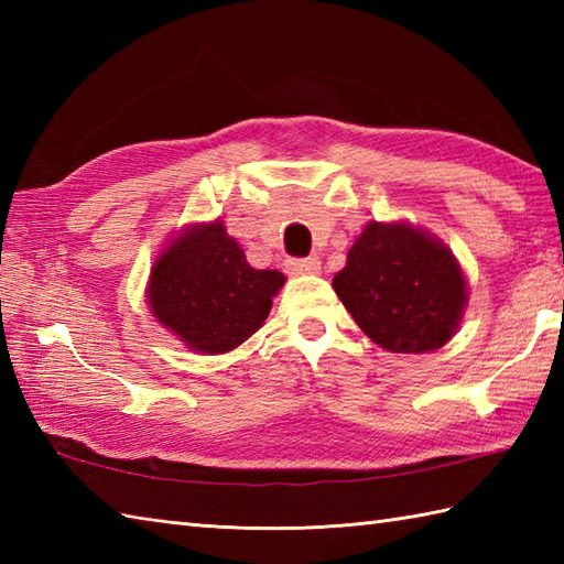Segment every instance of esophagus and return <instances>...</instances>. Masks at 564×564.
<instances>
[{"mask_svg":"<svg viewBox=\"0 0 564 564\" xmlns=\"http://www.w3.org/2000/svg\"><path fill=\"white\" fill-rule=\"evenodd\" d=\"M285 269L291 273H301V275H315L322 269V261L317 257H307V259H289L285 261Z\"/></svg>","mask_w":564,"mask_h":564,"instance_id":"1","label":"esophagus"}]
</instances>
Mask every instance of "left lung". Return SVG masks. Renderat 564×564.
I'll return each instance as SVG.
<instances>
[{"mask_svg":"<svg viewBox=\"0 0 564 564\" xmlns=\"http://www.w3.org/2000/svg\"><path fill=\"white\" fill-rule=\"evenodd\" d=\"M332 285L366 337L392 354L441 349L467 303L453 251L410 223H368Z\"/></svg>","mask_w":564,"mask_h":564,"instance_id":"left-lung-1","label":"left lung"}]
</instances>
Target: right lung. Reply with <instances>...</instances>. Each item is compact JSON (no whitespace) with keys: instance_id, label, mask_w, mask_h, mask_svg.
Segmentation results:
<instances>
[{"instance_id":"1","label":"right lung","mask_w":564,"mask_h":564,"mask_svg":"<svg viewBox=\"0 0 564 564\" xmlns=\"http://www.w3.org/2000/svg\"><path fill=\"white\" fill-rule=\"evenodd\" d=\"M285 275L249 267L242 247L220 220L191 225L154 259L148 303L191 351L225 354L269 317Z\"/></svg>"}]
</instances>
